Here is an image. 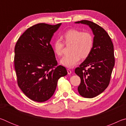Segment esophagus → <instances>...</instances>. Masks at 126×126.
Listing matches in <instances>:
<instances>
[{"mask_svg":"<svg viewBox=\"0 0 126 126\" xmlns=\"http://www.w3.org/2000/svg\"><path fill=\"white\" fill-rule=\"evenodd\" d=\"M67 72L68 74H71L72 73V71L69 69H67Z\"/></svg>","mask_w":126,"mask_h":126,"instance_id":"obj_1","label":"esophagus"}]
</instances>
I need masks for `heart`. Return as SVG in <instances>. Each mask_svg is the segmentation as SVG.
I'll return each mask as SVG.
<instances>
[{"instance_id":"b5f03b06","label":"heart","mask_w":126,"mask_h":126,"mask_svg":"<svg viewBox=\"0 0 126 126\" xmlns=\"http://www.w3.org/2000/svg\"><path fill=\"white\" fill-rule=\"evenodd\" d=\"M65 45H72L70 55H65L61 61V64L67 68H73L79 62L80 58L86 59L91 54L94 46V37L88 32L71 29L63 34ZM64 43L56 39L53 44V50L58 56H62Z\"/></svg>"}]
</instances>
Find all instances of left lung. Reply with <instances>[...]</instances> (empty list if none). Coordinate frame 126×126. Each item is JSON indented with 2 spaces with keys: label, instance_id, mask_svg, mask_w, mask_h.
<instances>
[{
  "label": "left lung",
  "instance_id": "obj_1",
  "mask_svg": "<svg viewBox=\"0 0 126 126\" xmlns=\"http://www.w3.org/2000/svg\"><path fill=\"white\" fill-rule=\"evenodd\" d=\"M76 23L88 25L94 35L91 54L75 69L76 74L80 78L79 93L91 98L102 93L109 85L115 62L113 44L107 32L98 24L86 20ZM87 66L90 68L86 70Z\"/></svg>",
  "mask_w": 126,
  "mask_h": 126
}]
</instances>
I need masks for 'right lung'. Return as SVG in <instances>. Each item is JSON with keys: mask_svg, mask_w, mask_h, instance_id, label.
<instances>
[{"mask_svg": "<svg viewBox=\"0 0 126 126\" xmlns=\"http://www.w3.org/2000/svg\"><path fill=\"white\" fill-rule=\"evenodd\" d=\"M39 23L28 28L16 42L14 67L18 86L24 94L38 102L52 96L59 78L67 74L65 68L57 65L50 42L61 26Z\"/></svg>", "mask_w": 126, "mask_h": 126, "instance_id": "add662e5", "label": "right lung"}]
</instances>
